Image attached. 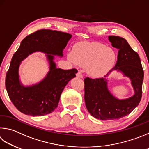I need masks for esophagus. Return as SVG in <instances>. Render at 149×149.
Returning <instances> with one entry per match:
<instances>
[{"label": "esophagus", "mask_w": 149, "mask_h": 149, "mask_svg": "<svg viewBox=\"0 0 149 149\" xmlns=\"http://www.w3.org/2000/svg\"><path fill=\"white\" fill-rule=\"evenodd\" d=\"M76 76L77 77H79V78H82L83 77V75L80 72H78L77 74H76Z\"/></svg>", "instance_id": "obj_1"}]
</instances>
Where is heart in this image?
I'll return each mask as SVG.
<instances>
[{"label": "heart", "mask_w": 149, "mask_h": 149, "mask_svg": "<svg viewBox=\"0 0 149 149\" xmlns=\"http://www.w3.org/2000/svg\"><path fill=\"white\" fill-rule=\"evenodd\" d=\"M70 61L86 67L88 74L94 77L104 76L115 65L116 54L112 49L98 42H80L68 55Z\"/></svg>", "instance_id": "obj_1"}]
</instances>
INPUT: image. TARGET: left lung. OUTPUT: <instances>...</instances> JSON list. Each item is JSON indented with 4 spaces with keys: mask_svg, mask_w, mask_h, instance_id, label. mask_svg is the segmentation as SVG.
Returning <instances> with one entry per match:
<instances>
[{
    "mask_svg": "<svg viewBox=\"0 0 149 149\" xmlns=\"http://www.w3.org/2000/svg\"><path fill=\"white\" fill-rule=\"evenodd\" d=\"M113 47L118 49L115 67L104 77L91 79L86 77L85 101L88 112L93 117L102 120H116L129 115L139 105L142 96L144 72L139 55L132 49L126 40L119 36H109ZM117 70L130 78L134 94L128 99L119 100L110 93L107 87V77Z\"/></svg>",
    "mask_w": 149,
    "mask_h": 149,
    "instance_id": "8db88e82",
    "label": "left lung"
}]
</instances>
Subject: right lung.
<instances>
[{
  "instance_id": "1",
  "label": "right lung",
  "mask_w": 149,
  "mask_h": 149,
  "mask_svg": "<svg viewBox=\"0 0 149 149\" xmlns=\"http://www.w3.org/2000/svg\"><path fill=\"white\" fill-rule=\"evenodd\" d=\"M72 35L57 31L42 29L28 35L14 53L6 75V88L15 107L25 115L43 116L49 114L58 106L64 87L77 70H64L56 67L54 55L63 56ZM40 51L47 54L50 71L41 82L25 87L20 83L18 68L21 61L32 52Z\"/></svg>"
}]
</instances>
